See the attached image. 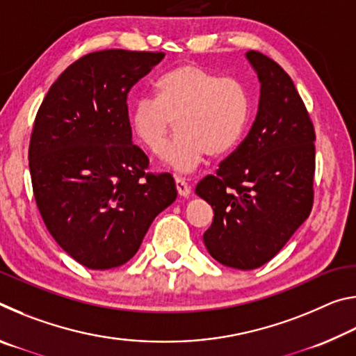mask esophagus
I'll use <instances>...</instances> for the list:
<instances>
[{
	"mask_svg": "<svg viewBox=\"0 0 356 356\" xmlns=\"http://www.w3.org/2000/svg\"><path fill=\"white\" fill-rule=\"evenodd\" d=\"M176 188H177V191H179V195H180V196H184V197L190 196L191 188H190V185L185 182V179H182V177H176Z\"/></svg>",
	"mask_w": 356,
	"mask_h": 356,
	"instance_id": "obj_1",
	"label": "esophagus"
}]
</instances>
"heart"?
<instances>
[{"label": "heart", "mask_w": 356, "mask_h": 356, "mask_svg": "<svg viewBox=\"0 0 356 356\" xmlns=\"http://www.w3.org/2000/svg\"><path fill=\"white\" fill-rule=\"evenodd\" d=\"M156 97L143 95L130 110V127L141 146L160 154L174 122L179 136L163 160L188 172L204 155L222 156L242 138L250 116V95L243 83L195 64H182L155 83Z\"/></svg>", "instance_id": "1"}]
</instances>
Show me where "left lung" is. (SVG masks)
<instances>
[{
    "label": "left lung",
    "instance_id": "obj_1",
    "mask_svg": "<svg viewBox=\"0 0 356 356\" xmlns=\"http://www.w3.org/2000/svg\"><path fill=\"white\" fill-rule=\"evenodd\" d=\"M261 83L250 134L196 185L213 209L204 245L226 267L252 270L281 251L314 202L316 134L284 69L262 53H246Z\"/></svg>",
    "mask_w": 356,
    "mask_h": 356
}]
</instances>
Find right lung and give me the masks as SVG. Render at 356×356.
Segmentation results:
<instances>
[{
    "instance_id": "add662e5",
    "label": "right lung",
    "mask_w": 356,
    "mask_h": 356,
    "mask_svg": "<svg viewBox=\"0 0 356 356\" xmlns=\"http://www.w3.org/2000/svg\"><path fill=\"white\" fill-rule=\"evenodd\" d=\"M163 58L89 53L58 76L35 114L28 152L35 204L58 245L88 268L130 261L155 216L177 197L170 172H146L127 106L131 86Z\"/></svg>"
}]
</instances>
